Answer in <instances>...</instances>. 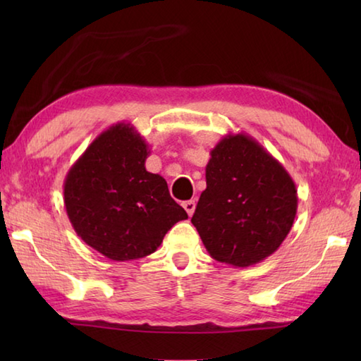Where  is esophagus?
Segmentation results:
<instances>
[{
  "label": "esophagus",
  "mask_w": 361,
  "mask_h": 361,
  "mask_svg": "<svg viewBox=\"0 0 361 361\" xmlns=\"http://www.w3.org/2000/svg\"><path fill=\"white\" fill-rule=\"evenodd\" d=\"M183 208L186 209V212L189 214V217H192V214L195 211V200H188L183 203Z\"/></svg>",
  "instance_id": "esophagus-1"
}]
</instances>
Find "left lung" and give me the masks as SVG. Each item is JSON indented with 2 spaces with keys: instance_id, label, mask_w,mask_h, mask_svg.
<instances>
[{
  "instance_id": "left-lung-1",
  "label": "left lung",
  "mask_w": 361,
  "mask_h": 361,
  "mask_svg": "<svg viewBox=\"0 0 361 361\" xmlns=\"http://www.w3.org/2000/svg\"><path fill=\"white\" fill-rule=\"evenodd\" d=\"M293 178L247 133L225 135L211 150L206 189L192 225L212 259L247 268L271 256L296 217Z\"/></svg>"
}]
</instances>
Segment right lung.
Wrapping results in <instances>:
<instances>
[{"instance_id": "obj_1", "label": "right lung", "mask_w": 361, "mask_h": 361, "mask_svg": "<svg viewBox=\"0 0 361 361\" xmlns=\"http://www.w3.org/2000/svg\"><path fill=\"white\" fill-rule=\"evenodd\" d=\"M149 144L132 124L99 135L68 171L63 202L74 231L118 262L158 250L166 233L188 214L158 173L145 171Z\"/></svg>"}]
</instances>
